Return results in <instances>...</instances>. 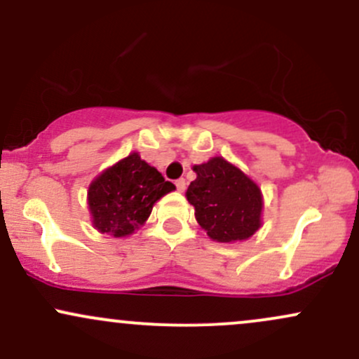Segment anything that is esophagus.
Returning <instances> with one entry per match:
<instances>
[{
	"mask_svg": "<svg viewBox=\"0 0 359 359\" xmlns=\"http://www.w3.org/2000/svg\"><path fill=\"white\" fill-rule=\"evenodd\" d=\"M175 187L179 192H185V187H187V182H185V179H179L175 180Z\"/></svg>",
	"mask_w": 359,
	"mask_h": 359,
	"instance_id": "esophagus-1",
	"label": "esophagus"
}]
</instances>
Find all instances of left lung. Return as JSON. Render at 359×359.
I'll return each mask as SVG.
<instances>
[{
    "label": "left lung",
    "mask_w": 359,
    "mask_h": 359,
    "mask_svg": "<svg viewBox=\"0 0 359 359\" xmlns=\"http://www.w3.org/2000/svg\"><path fill=\"white\" fill-rule=\"evenodd\" d=\"M192 168L197 177L185 196L194 205L196 221L212 241H245L262 228V189L240 167L212 156Z\"/></svg>",
    "instance_id": "obj_1"
}]
</instances>
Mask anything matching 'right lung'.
<instances>
[{
	"instance_id": "1",
	"label": "right lung",
	"mask_w": 359,
	"mask_h": 359,
	"mask_svg": "<svg viewBox=\"0 0 359 359\" xmlns=\"http://www.w3.org/2000/svg\"><path fill=\"white\" fill-rule=\"evenodd\" d=\"M172 191L175 185L133 151L89 184L93 228L113 238L130 236L145 224L156 201Z\"/></svg>"
}]
</instances>
